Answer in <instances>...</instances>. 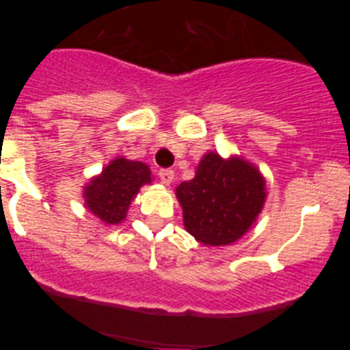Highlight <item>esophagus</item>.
I'll list each match as a JSON object with an SVG mask.
<instances>
[{
    "mask_svg": "<svg viewBox=\"0 0 350 350\" xmlns=\"http://www.w3.org/2000/svg\"><path fill=\"white\" fill-rule=\"evenodd\" d=\"M159 178H161V182H163V184L170 185L173 182V178H175V173H173V170H161Z\"/></svg>",
    "mask_w": 350,
    "mask_h": 350,
    "instance_id": "esophagus-1",
    "label": "esophagus"
}]
</instances>
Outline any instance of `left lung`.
<instances>
[{
	"label": "left lung",
	"mask_w": 350,
	"mask_h": 350,
	"mask_svg": "<svg viewBox=\"0 0 350 350\" xmlns=\"http://www.w3.org/2000/svg\"><path fill=\"white\" fill-rule=\"evenodd\" d=\"M267 180L250 161L206 152L194 178L175 189L184 228L206 247L231 245L252 228L267 202Z\"/></svg>",
	"instance_id": "1"
}]
</instances>
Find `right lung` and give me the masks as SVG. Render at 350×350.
I'll list each match as a JSON object with an SVG mask.
<instances>
[{
	"mask_svg": "<svg viewBox=\"0 0 350 350\" xmlns=\"http://www.w3.org/2000/svg\"><path fill=\"white\" fill-rule=\"evenodd\" d=\"M152 182V173L142 161L116 157L83 185L85 208L105 224H120L140 187Z\"/></svg>",
	"mask_w": 350,
	"mask_h": 350,
	"instance_id": "obj_1",
	"label": "right lung"
}]
</instances>
